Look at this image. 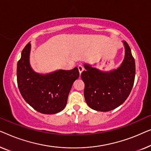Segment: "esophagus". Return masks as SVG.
<instances>
[{
    "instance_id": "1",
    "label": "esophagus",
    "mask_w": 151,
    "mask_h": 151,
    "mask_svg": "<svg viewBox=\"0 0 151 151\" xmlns=\"http://www.w3.org/2000/svg\"><path fill=\"white\" fill-rule=\"evenodd\" d=\"M78 71H79V73H80V75L81 74V73L83 72V65H79L78 66Z\"/></svg>"
}]
</instances>
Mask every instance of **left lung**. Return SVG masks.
Masks as SVG:
<instances>
[{
	"mask_svg": "<svg viewBox=\"0 0 151 151\" xmlns=\"http://www.w3.org/2000/svg\"><path fill=\"white\" fill-rule=\"evenodd\" d=\"M124 58L120 66L104 72L84 63L86 70L81 77L85 83L84 96L86 103L92 109L109 111L122 105L133 86L135 75V59L127 42L122 41Z\"/></svg>",
	"mask_w": 151,
	"mask_h": 151,
	"instance_id": "1",
	"label": "left lung"
}]
</instances>
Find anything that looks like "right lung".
I'll return each instance as SVG.
<instances>
[{
  "label": "right lung",
  "mask_w": 151,
  "mask_h": 151,
  "mask_svg": "<svg viewBox=\"0 0 151 151\" xmlns=\"http://www.w3.org/2000/svg\"><path fill=\"white\" fill-rule=\"evenodd\" d=\"M30 42L21 53L17 64V82L24 101L38 112L54 114L62 111L74 81L79 76L77 67L70 70H57L40 74L30 64Z\"/></svg>",
  "instance_id": "right-lung-1"
}]
</instances>
